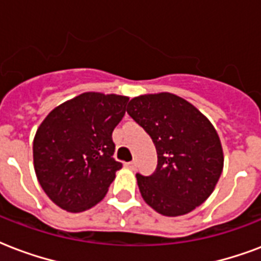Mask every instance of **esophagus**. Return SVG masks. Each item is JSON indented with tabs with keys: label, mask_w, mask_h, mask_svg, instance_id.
Wrapping results in <instances>:
<instances>
[{
	"label": "esophagus",
	"mask_w": 261,
	"mask_h": 261,
	"mask_svg": "<svg viewBox=\"0 0 261 261\" xmlns=\"http://www.w3.org/2000/svg\"><path fill=\"white\" fill-rule=\"evenodd\" d=\"M124 166L126 167V169H129V170H135V169H136V162H135V161H133V162H128L125 163Z\"/></svg>",
	"instance_id": "obj_1"
}]
</instances>
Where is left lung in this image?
I'll return each instance as SVG.
<instances>
[{
	"label": "left lung",
	"mask_w": 261,
	"mask_h": 261,
	"mask_svg": "<svg viewBox=\"0 0 261 261\" xmlns=\"http://www.w3.org/2000/svg\"><path fill=\"white\" fill-rule=\"evenodd\" d=\"M126 112L151 136L158 153L152 175L136 174L145 203L165 217L185 215L203 204L223 170V149L210 120L170 92L136 96Z\"/></svg>",
	"instance_id": "1"
}]
</instances>
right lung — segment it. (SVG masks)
I'll return each mask as SVG.
<instances>
[{
	"label": "right lung",
	"mask_w": 261,
	"mask_h": 261,
	"mask_svg": "<svg viewBox=\"0 0 261 261\" xmlns=\"http://www.w3.org/2000/svg\"><path fill=\"white\" fill-rule=\"evenodd\" d=\"M128 96L84 92L53 109L32 144L34 169L44 193L58 207L82 213L106 196L122 165L113 158L112 135Z\"/></svg>",
	"instance_id": "obj_1"
}]
</instances>
